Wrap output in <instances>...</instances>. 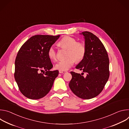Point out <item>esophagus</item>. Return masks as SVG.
Masks as SVG:
<instances>
[{
	"instance_id": "34e87169",
	"label": "esophagus",
	"mask_w": 129,
	"mask_h": 129,
	"mask_svg": "<svg viewBox=\"0 0 129 129\" xmlns=\"http://www.w3.org/2000/svg\"><path fill=\"white\" fill-rule=\"evenodd\" d=\"M59 72L60 73H66L67 72V71H63V70H59Z\"/></svg>"
}]
</instances>
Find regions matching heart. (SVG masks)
I'll return each instance as SVG.
<instances>
[{
    "mask_svg": "<svg viewBox=\"0 0 129 129\" xmlns=\"http://www.w3.org/2000/svg\"><path fill=\"white\" fill-rule=\"evenodd\" d=\"M58 45L62 48L67 49L65 60L59 61L55 65L57 69L65 71L69 69L75 63L81 62L85 57L86 48L84 43L78 42L72 37L66 36L63 37L58 42ZM47 55L52 61L57 59V51L53 46L48 49Z\"/></svg>",
    "mask_w": 129,
    "mask_h": 129,
    "instance_id": "b5f03b06",
    "label": "heart"
}]
</instances>
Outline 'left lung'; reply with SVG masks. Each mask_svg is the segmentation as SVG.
Returning a JSON list of instances; mask_svg holds the SVG:
<instances>
[{
  "label": "left lung",
  "instance_id": "obj_1",
  "mask_svg": "<svg viewBox=\"0 0 129 129\" xmlns=\"http://www.w3.org/2000/svg\"><path fill=\"white\" fill-rule=\"evenodd\" d=\"M86 52L76 68L86 73L71 71L72 79L69 86L80 98L88 100L98 96L103 91L110 75L109 59L107 51L97 37L89 31H83Z\"/></svg>",
  "mask_w": 129,
  "mask_h": 129
}]
</instances>
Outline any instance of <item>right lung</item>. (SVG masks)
Returning <instances> with one entry per match:
<instances>
[{
  "label": "right lung",
  "instance_id": "add662e5",
  "mask_svg": "<svg viewBox=\"0 0 129 129\" xmlns=\"http://www.w3.org/2000/svg\"><path fill=\"white\" fill-rule=\"evenodd\" d=\"M60 36H33L18 51L15 62L14 77L19 89L25 97L40 99L50 90L59 71H50L53 65L47 51ZM40 71L44 72L42 74Z\"/></svg>",
  "mask_w": 129,
  "mask_h": 129
}]
</instances>
